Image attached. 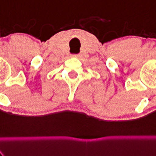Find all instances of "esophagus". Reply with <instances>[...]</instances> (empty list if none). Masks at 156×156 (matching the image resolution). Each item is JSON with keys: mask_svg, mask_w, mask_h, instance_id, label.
<instances>
[{"mask_svg": "<svg viewBox=\"0 0 156 156\" xmlns=\"http://www.w3.org/2000/svg\"><path fill=\"white\" fill-rule=\"evenodd\" d=\"M74 57H78L79 56V55H78V54H74V55H72Z\"/></svg>", "mask_w": 156, "mask_h": 156, "instance_id": "esophagus-1", "label": "esophagus"}]
</instances>
